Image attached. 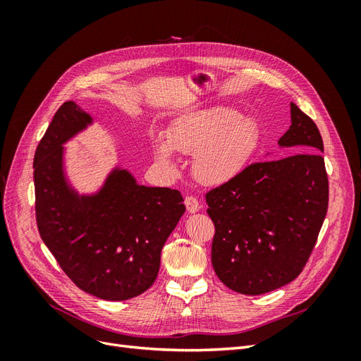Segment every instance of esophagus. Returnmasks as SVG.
I'll use <instances>...</instances> for the list:
<instances>
[{"mask_svg":"<svg viewBox=\"0 0 361 361\" xmlns=\"http://www.w3.org/2000/svg\"><path fill=\"white\" fill-rule=\"evenodd\" d=\"M185 206H187V211L190 214H195V212H199L202 209L200 202L195 197H192V195H188V197L185 199Z\"/></svg>","mask_w":361,"mask_h":361,"instance_id":"obj_1","label":"esophagus"}]
</instances>
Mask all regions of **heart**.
Masks as SVG:
<instances>
[{"label":"heart","mask_w":361,"mask_h":361,"mask_svg":"<svg viewBox=\"0 0 361 361\" xmlns=\"http://www.w3.org/2000/svg\"><path fill=\"white\" fill-rule=\"evenodd\" d=\"M152 149L158 166L178 171L174 154L192 155V173L204 187H223L248 167L260 145V129L253 118L232 108H209L182 116L167 135L152 133Z\"/></svg>","instance_id":"heart-1"}]
</instances>
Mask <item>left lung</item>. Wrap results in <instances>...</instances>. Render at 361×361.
<instances>
[{
  "instance_id": "left-lung-1",
  "label": "left lung",
  "mask_w": 361,
  "mask_h": 361,
  "mask_svg": "<svg viewBox=\"0 0 361 361\" xmlns=\"http://www.w3.org/2000/svg\"><path fill=\"white\" fill-rule=\"evenodd\" d=\"M279 147L295 155L253 164L206 194L215 224L214 271L244 295L271 292L300 276L329 207L322 137L293 102Z\"/></svg>"
}]
</instances>
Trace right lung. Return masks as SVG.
Masks as SVG:
<instances>
[{
	"instance_id": "add662e5",
	"label": "right lung",
	"mask_w": 361,
	"mask_h": 361,
	"mask_svg": "<svg viewBox=\"0 0 361 361\" xmlns=\"http://www.w3.org/2000/svg\"><path fill=\"white\" fill-rule=\"evenodd\" d=\"M94 123L72 101L52 117L35 155L39 233L84 292L125 301L157 280L161 250L185 214L178 190L140 185L114 164L94 191L80 192L66 166V143Z\"/></svg>"
}]
</instances>
